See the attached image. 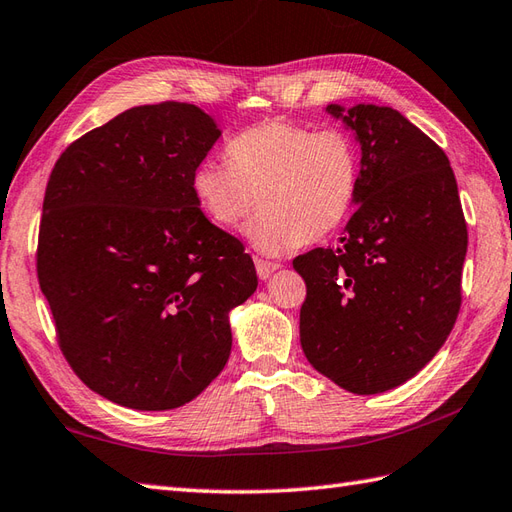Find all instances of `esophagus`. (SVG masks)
Masks as SVG:
<instances>
[{
  "label": "esophagus",
  "mask_w": 512,
  "mask_h": 512,
  "mask_svg": "<svg viewBox=\"0 0 512 512\" xmlns=\"http://www.w3.org/2000/svg\"><path fill=\"white\" fill-rule=\"evenodd\" d=\"M255 268H257V277L259 279H268L272 272L279 270L281 266L277 261H268V259H255Z\"/></svg>",
  "instance_id": "obj_1"
}]
</instances>
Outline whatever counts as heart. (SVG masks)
I'll return each instance as SVG.
<instances>
[{
    "label": "heart",
    "instance_id": "heart-1",
    "mask_svg": "<svg viewBox=\"0 0 512 512\" xmlns=\"http://www.w3.org/2000/svg\"><path fill=\"white\" fill-rule=\"evenodd\" d=\"M227 163L202 161L192 194L202 213L235 229L264 209L248 235L264 253H283L334 235L358 202L362 157L342 128L314 130L288 120H264L227 144Z\"/></svg>",
    "mask_w": 512,
    "mask_h": 512
}]
</instances>
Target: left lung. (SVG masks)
Returning a JSON list of instances; mask_svg holds the SVG:
<instances>
[{"instance_id":"left-lung-1","label":"left lung","mask_w":512,"mask_h":512,"mask_svg":"<svg viewBox=\"0 0 512 512\" xmlns=\"http://www.w3.org/2000/svg\"><path fill=\"white\" fill-rule=\"evenodd\" d=\"M344 122L362 146L358 209L336 248L292 261L307 285L301 347L340 388L375 395L417 375L454 329L467 222L447 154L423 130L375 104Z\"/></svg>"}]
</instances>
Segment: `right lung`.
<instances>
[{
  "mask_svg": "<svg viewBox=\"0 0 512 512\" xmlns=\"http://www.w3.org/2000/svg\"><path fill=\"white\" fill-rule=\"evenodd\" d=\"M218 137L196 104L133 106L71 141L47 181L37 275L58 347L120 406L198 397L229 360V312L257 288L244 244L192 194Z\"/></svg>",
  "mask_w": 512,
  "mask_h": 512,
  "instance_id": "right-lung-1",
  "label": "right lung"
}]
</instances>
